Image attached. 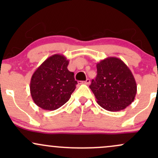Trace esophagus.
Segmentation results:
<instances>
[{
	"label": "esophagus",
	"instance_id": "34e87169",
	"mask_svg": "<svg viewBox=\"0 0 158 158\" xmlns=\"http://www.w3.org/2000/svg\"><path fill=\"white\" fill-rule=\"evenodd\" d=\"M90 79H87L85 81H82V84H85V85H89L90 84Z\"/></svg>",
	"mask_w": 158,
	"mask_h": 158
}]
</instances>
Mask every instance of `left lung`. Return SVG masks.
Masks as SVG:
<instances>
[{
    "label": "left lung",
    "mask_w": 158,
    "mask_h": 158,
    "mask_svg": "<svg viewBox=\"0 0 158 158\" xmlns=\"http://www.w3.org/2000/svg\"><path fill=\"white\" fill-rule=\"evenodd\" d=\"M97 76L90 85L97 103L109 111H119L131 104L137 94V83L121 59L108 57L97 64Z\"/></svg>",
    "instance_id": "obj_1"
}]
</instances>
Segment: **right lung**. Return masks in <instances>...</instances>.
<instances>
[{
  "label": "right lung",
  "mask_w": 158,
  "mask_h": 158,
  "mask_svg": "<svg viewBox=\"0 0 158 158\" xmlns=\"http://www.w3.org/2000/svg\"><path fill=\"white\" fill-rule=\"evenodd\" d=\"M69 61L60 54L48 58L35 70L30 80L34 102L44 110L58 109L70 99L77 81L68 70Z\"/></svg>",
  "instance_id": "obj_1"
}]
</instances>
